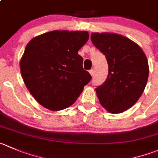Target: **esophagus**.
Instances as JSON below:
<instances>
[{
  "label": "esophagus",
  "instance_id": "1",
  "mask_svg": "<svg viewBox=\"0 0 158 158\" xmlns=\"http://www.w3.org/2000/svg\"><path fill=\"white\" fill-rule=\"evenodd\" d=\"M89 74L91 75L92 76H93V74H94V70H93V69L89 70Z\"/></svg>",
  "mask_w": 158,
  "mask_h": 158
}]
</instances>
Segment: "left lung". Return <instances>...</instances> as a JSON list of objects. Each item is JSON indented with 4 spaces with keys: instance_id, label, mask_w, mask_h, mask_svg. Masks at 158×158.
Masks as SVG:
<instances>
[{
    "instance_id": "1",
    "label": "left lung",
    "mask_w": 158,
    "mask_h": 158,
    "mask_svg": "<svg viewBox=\"0 0 158 158\" xmlns=\"http://www.w3.org/2000/svg\"><path fill=\"white\" fill-rule=\"evenodd\" d=\"M91 41L108 62L106 80L96 89L99 102L109 113H123L137 102L147 85L146 55L137 43L119 34L95 32Z\"/></svg>"
}]
</instances>
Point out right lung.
<instances>
[{
	"mask_svg": "<svg viewBox=\"0 0 158 158\" xmlns=\"http://www.w3.org/2000/svg\"><path fill=\"white\" fill-rule=\"evenodd\" d=\"M88 39L85 31L56 30L38 35L27 44L20 60L21 74L42 106L52 111L68 108L91 80L78 55Z\"/></svg>",
	"mask_w": 158,
	"mask_h": 158,
	"instance_id": "obj_1",
	"label": "right lung"
}]
</instances>
